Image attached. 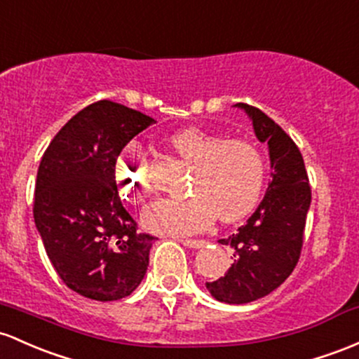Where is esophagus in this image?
Here are the masks:
<instances>
[{
    "label": "esophagus",
    "mask_w": 359,
    "mask_h": 359,
    "mask_svg": "<svg viewBox=\"0 0 359 359\" xmlns=\"http://www.w3.org/2000/svg\"><path fill=\"white\" fill-rule=\"evenodd\" d=\"M179 242L182 243V245L189 247V249H201V247L206 245V242L204 240H191V238H179Z\"/></svg>",
    "instance_id": "1"
}]
</instances>
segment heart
<instances>
[{"label":"heart","instance_id":"heart-1","mask_svg":"<svg viewBox=\"0 0 359 359\" xmlns=\"http://www.w3.org/2000/svg\"><path fill=\"white\" fill-rule=\"evenodd\" d=\"M173 151L194 163L191 192L184 199H160L141 212V224L151 233L191 235L203 231L216 216L237 222L254 210L264 184V160L247 140H224L201 128H186L168 137ZM116 182L122 198L140 204L151 194L148 160L136 143L122 148L116 161Z\"/></svg>","mask_w":359,"mask_h":359}]
</instances>
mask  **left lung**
Instances as JSON below:
<instances>
[{"label":"left lung","instance_id":"obj_1","mask_svg":"<svg viewBox=\"0 0 359 359\" xmlns=\"http://www.w3.org/2000/svg\"><path fill=\"white\" fill-rule=\"evenodd\" d=\"M252 121L255 137L267 144L271 182L254 215L237 233L218 240L233 249L223 278L206 283L212 298L242 305L266 297L286 281L300 259L312 191L303 156L293 140L262 110L235 104Z\"/></svg>","mask_w":359,"mask_h":359}]
</instances>
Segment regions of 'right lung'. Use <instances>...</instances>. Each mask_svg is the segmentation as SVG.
<instances>
[{"mask_svg": "<svg viewBox=\"0 0 359 359\" xmlns=\"http://www.w3.org/2000/svg\"><path fill=\"white\" fill-rule=\"evenodd\" d=\"M153 122L116 102H95L62 126L39 165L35 226L62 283L90 300L129 297L147 274L155 237L136 233L114 170L122 148Z\"/></svg>", "mask_w": 359, "mask_h": 359, "instance_id": "right-lung-1", "label": "right lung"}]
</instances>
